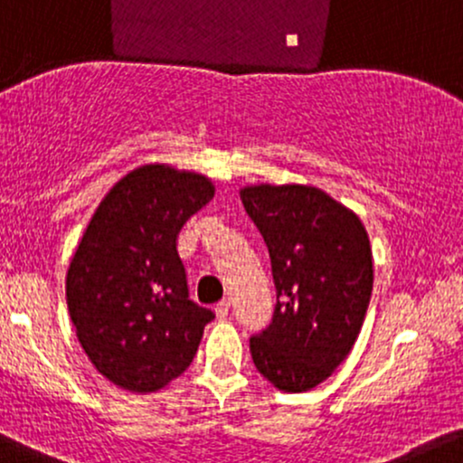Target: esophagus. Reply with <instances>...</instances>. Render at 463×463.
<instances>
[{"label": "esophagus", "instance_id": "1", "mask_svg": "<svg viewBox=\"0 0 463 463\" xmlns=\"http://www.w3.org/2000/svg\"><path fill=\"white\" fill-rule=\"evenodd\" d=\"M228 312H231V303H228L226 298H223V301H220V303H217V306H215V314H217V317H220V318H226Z\"/></svg>", "mask_w": 463, "mask_h": 463}]
</instances>
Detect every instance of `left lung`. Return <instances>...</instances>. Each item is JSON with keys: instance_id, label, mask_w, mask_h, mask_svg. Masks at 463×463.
Listing matches in <instances>:
<instances>
[{"instance_id": "1", "label": "left lung", "mask_w": 463, "mask_h": 463, "mask_svg": "<svg viewBox=\"0 0 463 463\" xmlns=\"http://www.w3.org/2000/svg\"><path fill=\"white\" fill-rule=\"evenodd\" d=\"M270 252L277 306L250 338L252 363L288 393L314 389L352 352L373 288L367 231L358 215L314 186L241 189Z\"/></svg>"}]
</instances>
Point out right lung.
<instances>
[{
	"mask_svg": "<svg viewBox=\"0 0 463 463\" xmlns=\"http://www.w3.org/2000/svg\"><path fill=\"white\" fill-rule=\"evenodd\" d=\"M215 195L200 174L146 165L116 182L65 279L70 318L109 383L151 393L186 372L211 309L189 298L177 235Z\"/></svg>",
	"mask_w": 463,
	"mask_h": 463,
	"instance_id": "right-lung-1",
	"label": "right lung"
}]
</instances>
